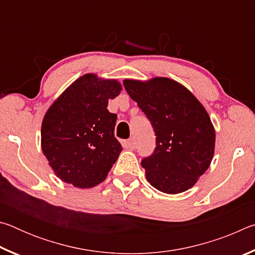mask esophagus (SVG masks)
Returning <instances> with one entry per match:
<instances>
[{"label":"esophagus","instance_id":"1","mask_svg":"<svg viewBox=\"0 0 255 255\" xmlns=\"http://www.w3.org/2000/svg\"><path fill=\"white\" fill-rule=\"evenodd\" d=\"M127 146H128V148H130V149L135 148V141H133L132 138H130V139L127 140Z\"/></svg>","mask_w":255,"mask_h":255}]
</instances>
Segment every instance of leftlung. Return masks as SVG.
I'll return each mask as SVG.
<instances>
[{
    "instance_id": "obj_1",
    "label": "left lung",
    "mask_w": 255,
    "mask_h": 255,
    "mask_svg": "<svg viewBox=\"0 0 255 255\" xmlns=\"http://www.w3.org/2000/svg\"><path fill=\"white\" fill-rule=\"evenodd\" d=\"M127 93L146 115L156 136V147L143 158L150 185L169 195L192 188L214 157L216 132L200 101L169 77L124 80Z\"/></svg>"
}]
</instances>
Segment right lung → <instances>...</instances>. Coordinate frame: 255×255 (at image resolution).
Wrapping results in <instances>:
<instances>
[{
	"label": "right lung",
	"instance_id": "add662e5",
	"mask_svg": "<svg viewBox=\"0 0 255 255\" xmlns=\"http://www.w3.org/2000/svg\"><path fill=\"white\" fill-rule=\"evenodd\" d=\"M117 80L89 73L56 99L41 124V149L55 174L76 188L105 181L122 153L115 137L117 115L108 102L122 92Z\"/></svg>",
	"mask_w": 255,
	"mask_h": 255
}]
</instances>
